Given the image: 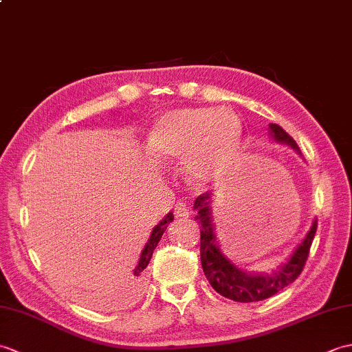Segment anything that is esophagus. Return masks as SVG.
I'll return each instance as SVG.
<instances>
[{
	"label": "esophagus",
	"instance_id": "esophagus-1",
	"mask_svg": "<svg viewBox=\"0 0 352 352\" xmlns=\"http://www.w3.org/2000/svg\"><path fill=\"white\" fill-rule=\"evenodd\" d=\"M174 214L177 219H183V218H189V206L184 201H178L174 208Z\"/></svg>",
	"mask_w": 352,
	"mask_h": 352
}]
</instances>
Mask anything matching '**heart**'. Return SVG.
Returning a JSON list of instances; mask_svg holds the SVG:
<instances>
[{
	"instance_id": "obj_1",
	"label": "heart",
	"mask_w": 352,
	"mask_h": 352,
	"mask_svg": "<svg viewBox=\"0 0 352 352\" xmlns=\"http://www.w3.org/2000/svg\"><path fill=\"white\" fill-rule=\"evenodd\" d=\"M241 119L227 109L184 107L160 116L148 134V153L168 162L184 157V170L195 184L222 177L242 145Z\"/></svg>"
}]
</instances>
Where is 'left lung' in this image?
<instances>
[{"label": "left lung", "instance_id": "8db88e82", "mask_svg": "<svg viewBox=\"0 0 352 352\" xmlns=\"http://www.w3.org/2000/svg\"><path fill=\"white\" fill-rule=\"evenodd\" d=\"M269 131H271L274 140L286 144L294 148L298 154H301L295 140L280 125L269 124ZM210 199L212 192L201 193L195 199L193 208L197 210L195 221L201 228V265H203V271L208 283L219 295L237 302L261 301L275 295L276 292L289 286L300 276L305 261H307L313 237L316 234L318 221H313L311 228L304 241L300 246H296L286 263H283L276 271L272 274H250L236 267L233 261L228 260L221 251L218 241H216L214 226L212 223Z\"/></svg>", "mask_w": 352, "mask_h": 352}]
</instances>
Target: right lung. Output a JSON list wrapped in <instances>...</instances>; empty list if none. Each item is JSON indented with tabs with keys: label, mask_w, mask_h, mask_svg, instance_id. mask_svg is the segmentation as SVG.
Returning <instances> with one entry per match:
<instances>
[{
	"label": "right lung",
	"mask_w": 352,
	"mask_h": 352,
	"mask_svg": "<svg viewBox=\"0 0 352 352\" xmlns=\"http://www.w3.org/2000/svg\"><path fill=\"white\" fill-rule=\"evenodd\" d=\"M172 221H174V214H172V212H169V213H168L166 216H164V218L154 227L151 236H149V241L146 242L145 248L142 250L139 263H138L136 267H134V271H133L131 280H130V287H131L133 290H140L142 286H144L145 278H146V271H145V269H146V266H148V263H149V260H151V257H153V252H154V250H155L157 243L160 242V239H162V236H163V233H164V230L168 228V226H169V223H170Z\"/></svg>",
	"instance_id": "right-lung-1"
}]
</instances>
